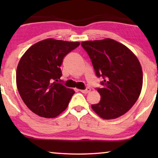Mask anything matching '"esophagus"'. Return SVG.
<instances>
[{"label": "esophagus", "instance_id": "esophagus-1", "mask_svg": "<svg viewBox=\"0 0 158 158\" xmlns=\"http://www.w3.org/2000/svg\"><path fill=\"white\" fill-rule=\"evenodd\" d=\"M79 90L81 92L83 93V94H88V93L90 91V88H86L85 90Z\"/></svg>", "mask_w": 158, "mask_h": 158}]
</instances>
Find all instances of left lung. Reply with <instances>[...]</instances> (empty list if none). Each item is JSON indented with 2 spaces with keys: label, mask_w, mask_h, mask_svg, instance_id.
Returning a JSON list of instances; mask_svg holds the SVG:
<instances>
[{
  "label": "left lung",
  "mask_w": 158,
  "mask_h": 158,
  "mask_svg": "<svg viewBox=\"0 0 158 158\" xmlns=\"http://www.w3.org/2000/svg\"><path fill=\"white\" fill-rule=\"evenodd\" d=\"M98 77H103L98 103L92 109L103 119H114L126 114L139 98L143 75L135 54L112 39L81 42Z\"/></svg>",
  "instance_id": "8db88e82"
}]
</instances>
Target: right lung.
Returning a JSON list of instances; mask_svg holds the SVG:
<instances>
[{
    "mask_svg": "<svg viewBox=\"0 0 158 158\" xmlns=\"http://www.w3.org/2000/svg\"><path fill=\"white\" fill-rule=\"evenodd\" d=\"M80 45L47 39L29 47L16 69V85L21 98L36 115L55 118L67 109L74 90L58 83L60 66L68 54Z\"/></svg>",
    "mask_w": 158,
    "mask_h": 158,
    "instance_id": "add662e5",
    "label": "right lung"
}]
</instances>
